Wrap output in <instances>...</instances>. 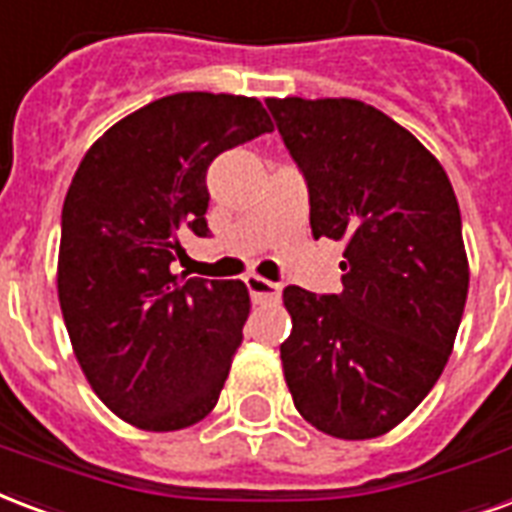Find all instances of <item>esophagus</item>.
<instances>
[{
    "mask_svg": "<svg viewBox=\"0 0 512 512\" xmlns=\"http://www.w3.org/2000/svg\"><path fill=\"white\" fill-rule=\"evenodd\" d=\"M245 286L251 291L253 302H275V299H280V283L264 280L259 275H248Z\"/></svg>",
    "mask_w": 512,
    "mask_h": 512,
    "instance_id": "obj_1",
    "label": "esophagus"
}]
</instances>
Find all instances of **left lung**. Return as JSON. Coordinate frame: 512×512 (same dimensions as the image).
<instances>
[{
    "label": "left lung",
    "instance_id": "obj_1",
    "mask_svg": "<svg viewBox=\"0 0 512 512\" xmlns=\"http://www.w3.org/2000/svg\"><path fill=\"white\" fill-rule=\"evenodd\" d=\"M302 172L313 237L345 245L343 291H283V372L305 421L343 440L394 429L451 356L470 270L440 161L359 99H267Z\"/></svg>",
    "mask_w": 512,
    "mask_h": 512
}]
</instances>
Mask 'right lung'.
I'll use <instances>...</instances> for the list:
<instances>
[{
  "label": "right lung",
  "instance_id": "right-lung-1",
  "mask_svg": "<svg viewBox=\"0 0 512 512\" xmlns=\"http://www.w3.org/2000/svg\"><path fill=\"white\" fill-rule=\"evenodd\" d=\"M272 121L259 99L186 91L107 129L61 210L59 302L88 383L148 432L197 424L218 402L242 324L240 280L172 275L183 237H210L207 167Z\"/></svg>",
  "mask_w": 512,
  "mask_h": 512
}]
</instances>
